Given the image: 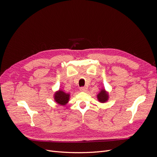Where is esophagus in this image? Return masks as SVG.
<instances>
[{"instance_id":"obj_1","label":"esophagus","mask_w":157,"mask_h":157,"mask_svg":"<svg viewBox=\"0 0 157 157\" xmlns=\"http://www.w3.org/2000/svg\"><path fill=\"white\" fill-rule=\"evenodd\" d=\"M80 90L81 92H87L88 89H87L86 87H80Z\"/></svg>"}]
</instances>
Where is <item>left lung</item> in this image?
I'll return each instance as SVG.
<instances>
[{
	"label": "left lung",
	"instance_id": "1",
	"mask_svg": "<svg viewBox=\"0 0 157 157\" xmlns=\"http://www.w3.org/2000/svg\"><path fill=\"white\" fill-rule=\"evenodd\" d=\"M97 97L99 102L105 103L107 101V99L109 98V95L108 93L105 90V89H102L101 90V92L98 94Z\"/></svg>",
	"mask_w": 157,
	"mask_h": 157
}]
</instances>
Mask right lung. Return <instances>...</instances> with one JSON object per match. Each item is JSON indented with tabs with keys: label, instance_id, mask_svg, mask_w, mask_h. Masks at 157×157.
I'll return each instance as SVG.
<instances>
[{
	"label": "right lung",
	"instance_id": "right-lung-1",
	"mask_svg": "<svg viewBox=\"0 0 157 157\" xmlns=\"http://www.w3.org/2000/svg\"><path fill=\"white\" fill-rule=\"evenodd\" d=\"M69 94L65 93L63 92L62 90H59L58 92H56L54 94V99L59 105H65L69 101Z\"/></svg>",
	"mask_w": 157,
	"mask_h": 157
}]
</instances>
